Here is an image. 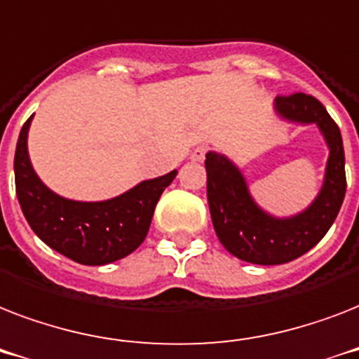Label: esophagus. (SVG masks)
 Masks as SVG:
<instances>
[{
  "mask_svg": "<svg viewBox=\"0 0 359 359\" xmlns=\"http://www.w3.org/2000/svg\"><path fill=\"white\" fill-rule=\"evenodd\" d=\"M207 147L201 145V147H197L196 151L191 152V160H196V162H201V160H205V154H207Z\"/></svg>",
  "mask_w": 359,
  "mask_h": 359,
  "instance_id": "obj_1",
  "label": "esophagus"
}]
</instances>
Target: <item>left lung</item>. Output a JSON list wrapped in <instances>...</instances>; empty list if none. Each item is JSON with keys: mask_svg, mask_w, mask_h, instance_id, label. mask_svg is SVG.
Masks as SVG:
<instances>
[{"mask_svg": "<svg viewBox=\"0 0 359 359\" xmlns=\"http://www.w3.org/2000/svg\"><path fill=\"white\" fill-rule=\"evenodd\" d=\"M276 109L289 121L317 123L330 147L323 190L307 210L287 219L272 218L253 203L236 165L216 152H208L205 160L214 231L225 250L253 264H283L317 245L337 218L346 191L339 126L323 104L311 95L294 93L287 97L279 95Z\"/></svg>", "mask_w": 359, "mask_h": 359, "instance_id": "1", "label": "left lung"}]
</instances>
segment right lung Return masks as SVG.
<instances>
[{
    "mask_svg": "<svg viewBox=\"0 0 359 359\" xmlns=\"http://www.w3.org/2000/svg\"><path fill=\"white\" fill-rule=\"evenodd\" d=\"M29 123L31 117L16 143L14 182L22 212L35 235L61 255L89 266L119 261L137 250L149 233L158 199L177 171L145 180L109 201H70L48 190L31 168Z\"/></svg>",
    "mask_w": 359,
    "mask_h": 359,
    "instance_id": "obj_1",
    "label": "right lung"
}]
</instances>
